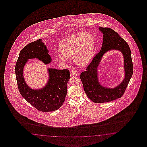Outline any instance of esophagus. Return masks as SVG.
Returning <instances> with one entry per match:
<instances>
[{"label": "esophagus", "mask_w": 147, "mask_h": 147, "mask_svg": "<svg viewBox=\"0 0 147 147\" xmlns=\"http://www.w3.org/2000/svg\"><path fill=\"white\" fill-rule=\"evenodd\" d=\"M71 76H76L78 74V72L75 70H72L70 72Z\"/></svg>", "instance_id": "1"}]
</instances>
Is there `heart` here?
<instances>
[{"label":"heart","mask_w":147,"mask_h":147,"mask_svg":"<svg viewBox=\"0 0 147 147\" xmlns=\"http://www.w3.org/2000/svg\"><path fill=\"white\" fill-rule=\"evenodd\" d=\"M61 53L57 55L60 62H66L73 57L74 62L80 66H86L92 60L94 52V39L89 33H79L68 36L60 45Z\"/></svg>","instance_id":"heart-1"}]
</instances>
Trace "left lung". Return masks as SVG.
<instances>
[{
	"label": "left lung",
	"instance_id": "left-lung-1",
	"mask_svg": "<svg viewBox=\"0 0 147 147\" xmlns=\"http://www.w3.org/2000/svg\"><path fill=\"white\" fill-rule=\"evenodd\" d=\"M103 34L101 49L92 60L86 71L80 74L84 89L87 96L95 103L112 101L123 95L133 73L131 51L128 44L115 31L108 27H99ZM111 50H117L124 59L125 78L121 84L114 88L104 87L99 82L98 67L103 55Z\"/></svg>",
	"mask_w": 147,
	"mask_h": 147
}]
</instances>
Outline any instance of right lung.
<instances>
[{
    "instance_id": "right-lung-1",
    "label": "right lung",
    "mask_w": 147,
    "mask_h": 147,
    "mask_svg": "<svg viewBox=\"0 0 147 147\" xmlns=\"http://www.w3.org/2000/svg\"><path fill=\"white\" fill-rule=\"evenodd\" d=\"M49 51L42 39L26 45L20 51L16 65L15 73L19 92L36 109L47 112L56 111L62 106L67 94V82L71 76L68 69L49 68V80L44 87L32 89L24 77V68L29 59H38L48 65L52 62Z\"/></svg>"
}]
</instances>
